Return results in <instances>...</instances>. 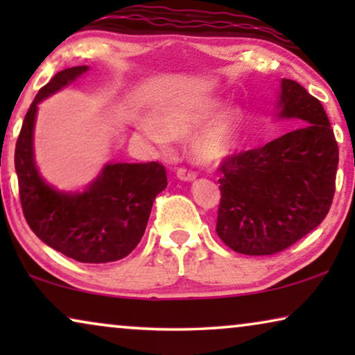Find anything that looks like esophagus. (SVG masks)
<instances>
[{
    "label": "esophagus",
    "mask_w": 355,
    "mask_h": 355,
    "mask_svg": "<svg viewBox=\"0 0 355 355\" xmlns=\"http://www.w3.org/2000/svg\"><path fill=\"white\" fill-rule=\"evenodd\" d=\"M176 176L181 179V181H193V179L197 178V173L191 171V169H187V168H178Z\"/></svg>",
    "instance_id": "obj_1"
}]
</instances>
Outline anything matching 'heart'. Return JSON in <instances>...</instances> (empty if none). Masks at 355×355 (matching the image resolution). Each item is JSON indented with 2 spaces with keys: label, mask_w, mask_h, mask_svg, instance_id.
I'll use <instances>...</instances> for the list:
<instances>
[{
  "label": "heart",
  "mask_w": 355,
  "mask_h": 355,
  "mask_svg": "<svg viewBox=\"0 0 355 355\" xmlns=\"http://www.w3.org/2000/svg\"><path fill=\"white\" fill-rule=\"evenodd\" d=\"M215 105L200 106L191 111H178L163 119V130H155V139L166 142L169 137H184L197 130L211 118ZM242 114L237 110H227L198 130L191 140V155L202 164H213L234 148L239 137Z\"/></svg>",
  "instance_id": "1"
}]
</instances>
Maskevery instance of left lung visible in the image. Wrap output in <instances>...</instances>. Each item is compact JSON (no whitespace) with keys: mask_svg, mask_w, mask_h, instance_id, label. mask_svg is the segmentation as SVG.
I'll list each match as a JSON object with an SVG mask.
<instances>
[{"mask_svg":"<svg viewBox=\"0 0 355 355\" xmlns=\"http://www.w3.org/2000/svg\"><path fill=\"white\" fill-rule=\"evenodd\" d=\"M279 108L299 128L220 163L216 234L237 254L286 250L312 232L333 203L339 148L323 105L283 79Z\"/></svg>","mask_w":355,"mask_h":355,"instance_id":"obj_1","label":"left lung"}]
</instances>
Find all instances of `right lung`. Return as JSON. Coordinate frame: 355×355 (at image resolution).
I'll use <instances>...</instances> for the list:
<instances>
[{"label":"right lung","instance_id":"obj_1","mask_svg":"<svg viewBox=\"0 0 355 355\" xmlns=\"http://www.w3.org/2000/svg\"><path fill=\"white\" fill-rule=\"evenodd\" d=\"M89 69L67 67L32 101L16 142L19 198L31 230L46 245L80 263H110L128 257L142 239L153 202L168 186L163 164L116 163L82 193H64L43 181L33 163L37 103Z\"/></svg>","mask_w":355,"mask_h":355}]
</instances>
